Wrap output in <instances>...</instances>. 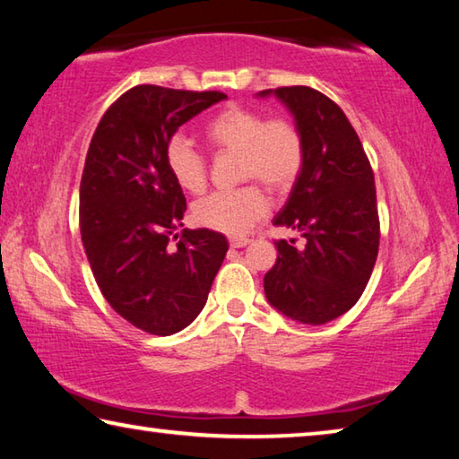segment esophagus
Segmentation results:
<instances>
[{
	"label": "esophagus",
	"mask_w": 459,
	"mask_h": 459,
	"mask_svg": "<svg viewBox=\"0 0 459 459\" xmlns=\"http://www.w3.org/2000/svg\"><path fill=\"white\" fill-rule=\"evenodd\" d=\"M248 243H251V238L248 237H230V247H235V248L245 247Z\"/></svg>",
	"instance_id": "34e87169"
}]
</instances>
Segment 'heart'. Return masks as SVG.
I'll return each mask as SVG.
<instances>
[{"label":"heart","instance_id":"1","mask_svg":"<svg viewBox=\"0 0 459 459\" xmlns=\"http://www.w3.org/2000/svg\"><path fill=\"white\" fill-rule=\"evenodd\" d=\"M204 137L216 152H238L240 178L259 180L275 194L291 190L304 172V135L290 119H267L255 108L230 105L204 123ZM164 160L184 190L200 194L206 188V155L190 137L184 134L168 137ZM267 208L269 202L261 186L247 184L237 190L208 194L194 206V219L224 235H243L267 214Z\"/></svg>","mask_w":459,"mask_h":459}]
</instances>
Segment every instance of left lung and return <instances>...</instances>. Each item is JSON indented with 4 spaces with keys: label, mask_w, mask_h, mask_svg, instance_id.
<instances>
[{
    "label": "left lung",
    "mask_w": 459,
    "mask_h": 459,
    "mask_svg": "<svg viewBox=\"0 0 459 459\" xmlns=\"http://www.w3.org/2000/svg\"><path fill=\"white\" fill-rule=\"evenodd\" d=\"M263 91L261 95H267ZM304 135L306 166L275 227H291L304 247L277 240L265 273L269 304L301 324H325L348 312L375 269L380 221L375 174L344 111L309 87H279Z\"/></svg>",
    "instance_id": "obj_1"
}]
</instances>
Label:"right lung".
I'll use <instances>...</instances> for the list:
<instances>
[{"label": "right lung", "mask_w": 459, "mask_h": 459, "mask_svg": "<svg viewBox=\"0 0 459 459\" xmlns=\"http://www.w3.org/2000/svg\"><path fill=\"white\" fill-rule=\"evenodd\" d=\"M222 99L137 84L107 108L84 160L79 219L92 275L108 306L153 336L180 332L202 312L229 251L208 229L184 230L169 247L186 198L164 160L168 137Z\"/></svg>", "instance_id": "obj_1"}]
</instances>
